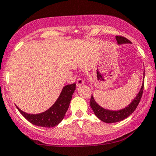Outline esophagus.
<instances>
[{
	"instance_id": "esophagus-1",
	"label": "esophagus",
	"mask_w": 156,
	"mask_h": 156,
	"mask_svg": "<svg viewBox=\"0 0 156 156\" xmlns=\"http://www.w3.org/2000/svg\"><path fill=\"white\" fill-rule=\"evenodd\" d=\"M84 83V80L82 79V78H78V79H77V81H76V84L77 86H80L81 85V84H83Z\"/></svg>"
}]
</instances>
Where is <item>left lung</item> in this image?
I'll return each instance as SVG.
<instances>
[{
    "mask_svg": "<svg viewBox=\"0 0 156 156\" xmlns=\"http://www.w3.org/2000/svg\"><path fill=\"white\" fill-rule=\"evenodd\" d=\"M116 40L119 44H126V43H130V41L126 38L125 37L121 36V35H116ZM144 90V82L142 83V88L140 89V92L136 95L134 100L131 102V104L126 108L121 110H118V111H112V110H108L106 109L101 108L97 103L95 102L94 99L92 95H91V99H90V106L91 109L93 110L94 112L96 115V116L101 121L105 123H115V122H119L123 121L127 117H129L133 112L136 110V107L138 106L139 103L141 100L142 93H143Z\"/></svg>",
    "mask_w": 156,
    "mask_h": 156,
    "instance_id": "obj_1",
    "label": "left lung"
}]
</instances>
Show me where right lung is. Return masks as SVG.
Returning a JSON list of instances; mask_svg holds the SVG:
<instances>
[{
  "mask_svg": "<svg viewBox=\"0 0 156 156\" xmlns=\"http://www.w3.org/2000/svg\"><path fill=\"white\" fill-rule=\"evenodd\" d=\"M76 89V83L68 84L63 88L59 98L48 110L39 114H28L18 109L20 113L31 123L35 126L51 128L62 121L70 105L73 94Z\"/></svg>",
  "mask_w": 156,
  "mask_h": 156,
  "instance_id": "1",
  "label": "right lung"
}]
</instances>
